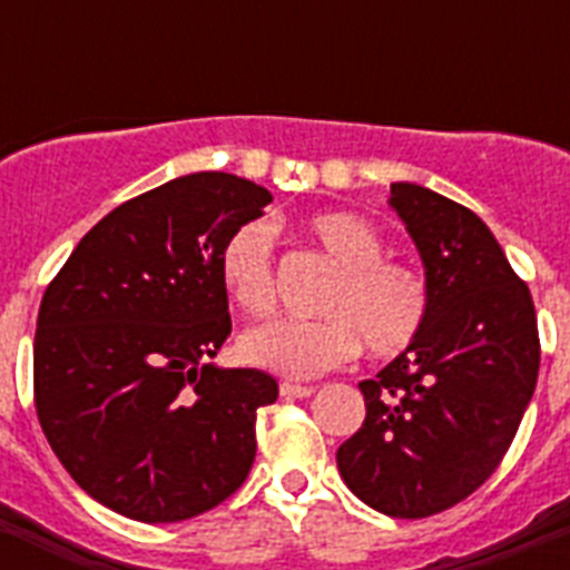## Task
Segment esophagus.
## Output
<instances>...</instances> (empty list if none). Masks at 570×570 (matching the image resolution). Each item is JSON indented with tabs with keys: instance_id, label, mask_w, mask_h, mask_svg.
<instances>
[{
	"instance_id": "obj_1",
	"label": "esophagus",
	"mask_w": 570,
	"mask_h": 570,
	"mask_svg": "<svg viewBox=\"0 0 570 570\" xmlns=\"http://www.w3.org/2000/svg\"><path fill=\"white\" fill-rule=\"evenodd\" d=\"M279 394L285 400H305V396L314 394V385H294V382H282Z\"/></svg>"
}]
</instances>
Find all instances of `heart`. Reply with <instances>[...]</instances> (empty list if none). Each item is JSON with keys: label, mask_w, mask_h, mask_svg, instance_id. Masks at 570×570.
<instances>
[{"label": "heart", "mask_w": 570, "mask_h": 570, "mask_svg": "<svg viewBox=\"0 0 570 570\" xmlns=\"http://www.w3.org/2000/svg\"><path fill=\"white\" fill-rule=\"evenodd\" d=\"M308 234L340 265V276L322 299V320L259 322L239 336V356L271 374L311 380L360 354L396 356L414 345L428 320V285L405 262L385 259V242L374 225L347 210H325L308 219ZM216 276L245 314L274 305V223H239L216 254Z\"/></svg>", "instance_id": "1"}]
</instances>
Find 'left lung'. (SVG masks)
Returning a JSON list of instances; mask_svg holds the SVG:
<instances>
[{
  "mask_svg": "<svg viewBox=\"0 0 570 570\" xmlns=\"http://www.w3.org/2000/svg\"><path fill=\"white\" fill-rule=\"evenodd\" d=\"M387 205L420 250L428 320L360 382L365 422L336 468L365 505L420 520L497 471L537 387L540 336L531 291L480 216L416 183H391Z\"/></svg>",
  "mask_w": 570,
  "mask_h": 570,
  "instance_id": "1",
  "label": "left lung"
}]
</instances>
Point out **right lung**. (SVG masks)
Here are the masks:
<instances>
[{
    "label": "right lung",
    "instance_id": "obj_1",
    "mask_svg": "<svg viewBox=\"0 0 570 570\" xmlns=\"http://www.w3.org/2000/svg\"><path fill=\"white\" fill-rule=\"evenodd\" d=\"M271 199L223 170L170 179L99 219L45 291L39 422L77 485L128 520H190L254 465L256 411L279 387L210 362L230 334L216 254Z\"/></svg>",
    "mask_w": 570,
    "mask_h": 570
}]
</instances>
